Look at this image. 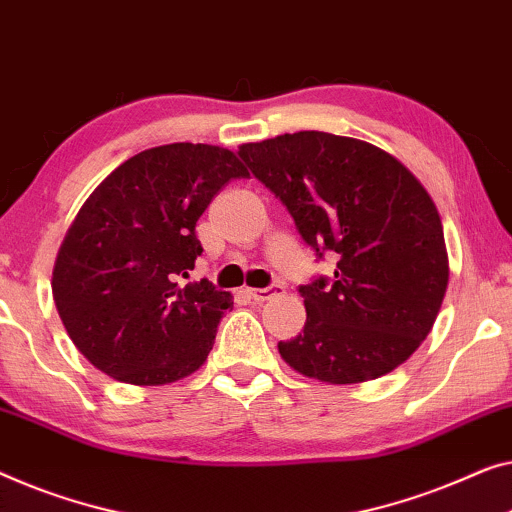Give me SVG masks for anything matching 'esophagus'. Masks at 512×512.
<instances>
[{
	"instance_id": "34e87169",
	"label": "esophagus",
	"mask_w": 512,
	"mask_h": 512,
	"mask_svg": "<svg viewBox=\"0 0 512 512\" xmlns=\"http://www.w3.org/2000/svg\"><path fill=\"white\" fill-rule=\"evenodd\" d=\"M281 293H284V286H281V284H272L268 288H247V295L256 302H265V300H270V298H274V295H281Z\"/></svg>"
}]
</instances>
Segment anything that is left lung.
<instances>
[{
    "label": "left lung",
    "mask_w": 512,
    "mask_h": 512,
    "mask_svg": "<svg viewBox=\"0 0 512 512\" xmlns=\"http://www.w3.org/2000/svg\"><path fill=\"white\" fill-rule=\"evenodd\" d=\"M318 258L335 251V277L300 286L307 323L279 353L309 379H379L429 335L448 288L441 217L425 187L365 140L298 131L240 145Z\"/></svg>",
    "instance_id": "1"
}]
</instances>
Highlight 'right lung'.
Instances as JSON below:
<instances>
[{
    "mask_svg": "<svg viewBox=\"0 0 512 512\" xmlns=\"http://www.w3.org/2000/svg\"><path fill=\"white\" fill-rule=\"evenodd\" d=\"M231 150L173 143L117 166L73 219L53 270V298L71 342L103 374L166 385L194 374L233 307L212 281L180 284L203 254L196 221L231 180Z\"/></svg>",
    "mask_w": 512,
    "mask_h": 512,
    "instance_id": "1",
    "label": "right lung"
}]
</instances>
